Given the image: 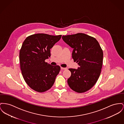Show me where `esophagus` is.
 <instances>
[{
	"instance_id": "1",
	"label": "esophagus",
	"mask_w": 124,
	"mask_h": 124,
	"mask_svg": "<svg viewBox=\"0 0 124 124\" xmlns=\"http://www.w3.org/2000/svg\"><path fill=\"white\" fill-rule=\"evenodd\" d=\"M67 68H64V67H61V69L62 70H66Z\"/></svg>"
}]
</instances>
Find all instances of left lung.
<instances>
[{
  "label": "left lung",
  "instance_id": "left-lung-1",
  "mask_svg": "<svg viewBox=\"0 0 124 124\" xmlns=\"http://www.w3.org/2000/svg\"><path fill=\"white\" fill-rule=\"evenodd\" d=\"M63 41L73 48L72 58L78 63L77 69L69 68L71 73L67 80L73 91L84 93L93 87L98 80L103 62V52L98 41L85 34L63 36Z\"/></svg>",
  "mask_w": 124,
  "mask_h": 124
}]
</instances>
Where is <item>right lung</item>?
<instances>
[{"instance_id":"obj_1","label":"right lung","mask_w":124,"mask_h":124,"mask_svg":"<svg viewBox=\"0 0 124 124\" xmlns=\"http://www.w3.org/2000/svg\"><path fill=\"white\" fill-rule=\"evenodd\" d=\"M62 35L36 34L27 37L20 51V62L23 77L32 89L44 92L51 88L60 70L59 66L45 62L51 57L50 49Z\"/></svg>"}]
</instances>
